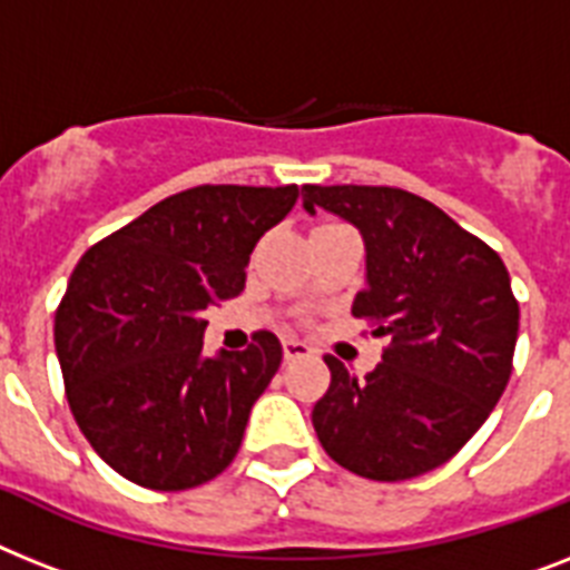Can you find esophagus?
Wrapping results in <instances>:
<instances>
[{
    "label": "esophagus",
    "instance_id": "1",
    "mask_svg": "<svg viewBox=\"0 0 570 570\" xmlns=\"http://www.w3.org/2000/svg\"><path fill=\"white\" fill-rule=\"evenodd\" d=\"M282 352H285V361H296V358H308L314 350L305 341H296V337H285V341H282Z\"/></svg>",
    "mask_w": 570,
    "mask_h": 570
}]
</instances>
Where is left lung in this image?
<instances>
[{
  "label": "left lung",
  "instance_id": "left-lung-1",
  "mask_svg": "<svg viewBox=\"0 0 570 570\" xmlns=\"http://www.w3.org/2000/svg\"><path fill=\"white\" fill-rule=\"evenodd\" d=\"M364 242V291L352 314L387 337L364 381L326 355L332 384L314 404L320 445L370 481L443 465L487 422L512 373L519 303L492 247L440 206L390 186H303Z\"/></svg>",
  "mask_w": 570,
  "mask_h": 570
}]
</instances>
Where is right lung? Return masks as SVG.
<instances>
[{
	"mask_svg": "<svg viewBox=\"0 0 570 570\" xmlns=\"http://www.w3.org/2000/svg\"><path fill=\"white\" fill-rule=\"evenodd\" d=\"M296 186H197L83 253L55 314L66 399L89 445L139 487L212 481L242 449L282 364L271 332L244 352H204L209 305L238 296L258 238Z\"/></svg>",
	"mask_w": 570,
	"mask_h": 570,
	"instance_id": "right-lung-1",
	"label": "right lung"
}]
</instances>
